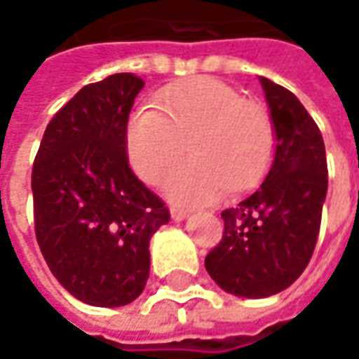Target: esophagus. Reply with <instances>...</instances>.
Returning <instances> with one entry per match:
<instances>
[{
  "label": "esophagus",
  "mask_w": 359,
  "mask_h": 359,
  "mask_svg": "<svg viewBox=\"0 0 359 359\" xmlns=\"http://www.w3.org/2000/svg\"><path fill=\"white\" fill-rule=\"evenodd\" d=\"M170 217L175 218V220H184V218L189 217V210H187V208H182V206L172 204V206H170Z\"/></svg>",
  "instance_id": "1"
}]
</instances>
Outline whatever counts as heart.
Returning <instances> with one entry per match:
<instances>
[{
    "instance_id": "heart-1",
    "label": "heart",
    "mask_w": 359,
    "mask_h": 359,
    "mask_svg": "<svg viewBox=\"0 0 359 359\" xmlns=\"http://www.w3.org/2000/svg\"><path fill=\"white\" fill-rule=\"evenodd\" d=\"M192 149L191 163L167 182V194L184 204L210 203L224 191H246L274 158L276 130L264 107L244 99L229 83L192 77L167 87L156 109L129 121L127 151L149 184H161Z\"/></svg>"
}]
</instances>
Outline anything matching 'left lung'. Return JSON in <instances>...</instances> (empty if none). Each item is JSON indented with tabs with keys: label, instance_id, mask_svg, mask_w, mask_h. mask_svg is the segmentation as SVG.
<instances>
[{
	"label": "left lung",
	"instance_id": "8db88e82",
	"mask_svg": "<svg viewBox=\"0 0 359 359\" xmlns=\"http://www.w3.org/2000/svg\"><path fill=\"white\" fill-rule=\"evenodd\" d=\"M276 130L274 163L260 189L222 210L224 230L204 266L222 290L266 298L286 290L314 254L327 191L324 139L296 95L260 77Z\"/></svg>",
	"mask_w": 359,
	"mask_h": 359
}]
</instances>
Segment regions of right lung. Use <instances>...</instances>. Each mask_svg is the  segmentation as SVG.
I'll return each instance as SVG.
<instances>
[{"label": "right lung", "mask_w": 359, "mask_h": 359, "mask_svg": "<svg viewBox=\"0 0 359 359\" xmlns=\"http://www.w3.org/2000/svg\"><path fill=\"white\" fill-rule=\"evenodd\" d=\"M142 87L133 73L85 85L49 121L33 161L37 244L59 284L91 306L141 296L149 241L170 218L127 155L130 107Z\"/></svg>", "instance_id": "1"}]
</instances>
